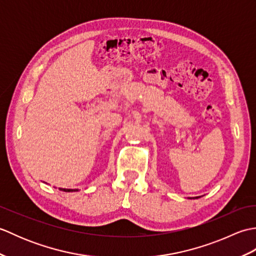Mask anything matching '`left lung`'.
I'll use <instances>...</instances> for the list:
<instances>
[{
	"label": "left lung",
	"instance_id": "obj_1",
	"mask_svg": "<svg viewBox=\"0 0 256 256\" xmlns=\"http://www.w3.org/2000/svg\"><path fill=\"white\" fill-rule=\"evenodd\" d=\"M196 198H198V197H196Z\"/></svg>",
	"mask_w": 256,
	"mask_h": 256
}]
</instances>
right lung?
<instances>
[{
  "label": "right lung",
  "instance_id": "right-lung-1",
  "mask_svg": "<svg viewBox=\"0 0 256 256\" xmlns=\"http://www.w3.org/2000/svg\"><path fill=\"white\" fill-rule=\"evenodd\" d=\"M62 192H78V189H64V188H59Z\"/></svg>",
  "mask_w": 256,
  "mask_h": 256
}]
</instances>
